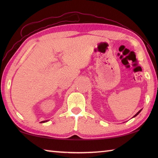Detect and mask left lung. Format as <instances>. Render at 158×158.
Wrapping results in <instances>:
<instances>
[{"instance_id":"1","label":"left lung","mask_w":158,"mask_h":158,"mask_svg":"<svg viewBox=\"0 0 158 158\" xmlns=\"http://www.w3.org/2000/svg\"><path fill=\"white\" fill-rule=\"evenodd\" d=\"M141 110H142V109H140V110H139V112H138V113H136V115H135V116H134V117H136V115H139V113H140V111H141Z\"/></svg>"}]
</instances>
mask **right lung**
<instances>
[{"instance_id":"add662e5","label":"right lung","mask_w":158,"mask_h":158,"mask_svg":"<svg viewBox=\"0 0 158 158\" xmlns=\"http://www.w3.org/2000/svg\"><path fill=\"white\" fill-rule=\"evenodd\" d=\"M48 120H45V121H43V122H41V123H44V122H48Z\"/></svg>"}]
</instances>
